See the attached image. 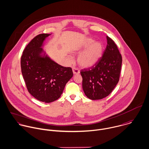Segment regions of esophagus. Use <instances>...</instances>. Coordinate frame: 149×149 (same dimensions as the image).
Listing matches in <instances>:
<instances>
[{
    "instance_id": "34e87169",
    "label": "esophagus",
    "mask_w": 149,
    "mask_h": 149,
    "mask_svg": "<svg viewBox=\"0 0 149 149\" xmlns=\"http://www.w3.org/2000/svg\"><path fill=\"white\" fill-rule=\"evenodd\" d=\"M73 72L74 74H79L80 73V70L79 69L76 67H73Z\"/></svg>"
}]
</instances>
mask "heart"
Masks as SVG:
<instances>
[{
  "label": "heart",
  "instance_id": "heart-1",
  "mask_svg": "<svg viewBox=\"0 0 149 149\" xmlns=\"http://www.w3.org/2000/svg\"><path fill=\"white\" fill-rule=\"evenodd\" d=\"M91 39H87L83 46L84 50L78 58L79 64L84 68L94 65L99 59L103 51V46L99 42L93 43Z\"/></svg>",
  "mask_w": 149,
  "mask_h": 149
}]
</instances>
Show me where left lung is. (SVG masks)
<instances>
[{
  "instance_id": "obj_1",
  "label": "left lung",
  "mask_w": 149,
  "mask_h": 149,
  "mask_svg": "<svg viewBox=\"0 0 149 149\" xmlns=\"http://www.w3.org/2000/svg\"><path fill=\"white\" fill-rule=\"evenodd\" d=\"M103 55L92 67L81 70L83 89L87 98L101 99L108 96L117 84L122 56L114 42L109 36Z\"/></svg>"
}]
</instances>
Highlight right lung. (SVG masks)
<instances>
[{
    "instance_id": "1",
    "label": "right lung",
    "mask_w": 149,
    "mask_h": 149,
    "mask_svg": "<svg viewBox=\"0 0 149 149\" xmlns=\"http://www.w3.org/2000/svg\"><path fill=\"white\" fill-rule=\"evenodd\" d=\"M50 35L42 33L35 36L26 46L21 58V72L28 92L45 103L59 98L73 75L71 68L59 65L47 56H40L43 43Z\"/></svg>"
}]
</instances>
